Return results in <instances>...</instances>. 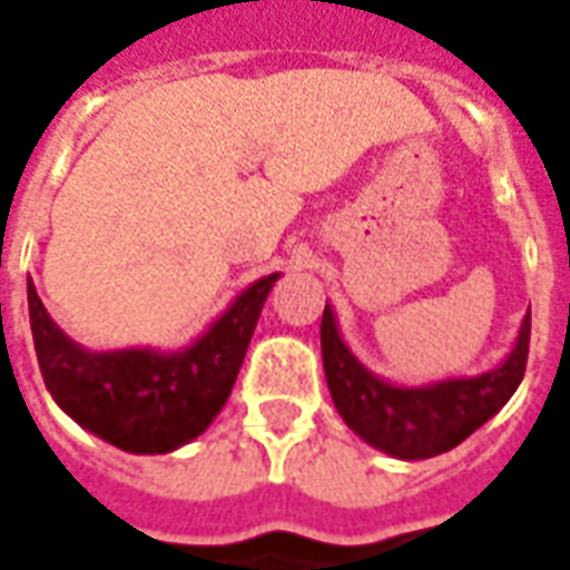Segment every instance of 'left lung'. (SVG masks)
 <instances>
[{"label": "left lung", "mask_w": 570, "mask_h": 570, "mask_svg": "<svg viewBox=\"0 0 570 570\" xmlns=\"http://www.w3.org/2000/svg\"><path fill=\"white\" fill-rule=\"evenodd\" d=\"M531 341L524 313L510 356L475 377H448L423 386H399L368 371L343 343L334 309L322 313V365L343 423L371 448L399 460H426L458 448L491 421L519 390Z\"/></svg>", "instance_id": "8db88e82"}]
</instances>
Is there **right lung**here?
Wrapping results in <instances>:
<instances>
[{
    "instance_id": "1",
    "label": "right lung",
    "mask_w": 570,
    "mask_h": 570,
    "mask_svg": "<svg viewBox=\"0 0 570 570\" xmlns=\"http://www.w3.org/2000/svg\"><path fill=\"white\" fill-rule=\"evenodd\" d=\"M276 278L269 273L252 282L199 341L175 353L85 350L55 325L33 278H27L30 328L48 393L82 430L122 451L168 454L187 445L227 405Z\"/></svg>"
}]
</instances>
